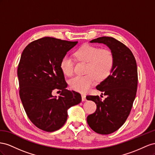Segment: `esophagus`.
Here are the masks:
<instances>
[{
  "label": "esophagus",
  "mask_w": 155,
  "mask_h": 155,
  "mask_svg": "<svg viewBox=\"0 0 155 155\" xmlns=\"http://www.w3.org/2000/svg\"><path fill=\"white\" fill-rule=\"evenodd\" d=\"M82 101H85L86 100V95L82 94Z\"/></svg>",
  "instance_id": "1"
}]
</instances>
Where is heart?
<instances>
[{
  "label": "heart",
  "instance_id": "obj_1",
  "mask_svg": "<svg viewBox=\"0 0 155 155\" xmlns=\"http://www.w3.org/2000/svg\"><path fill=\"white\" fill-rule=\"evenodd\" d=\"M74 56L76 60L87 63L86 73L87 74L76 76L69 81L70 87L77 91H87L95 83L96 77L100 80L106 78L114 68V56L108 48L86 44L75 51ZM60 68L65 75L71 77L73 74V59L68 55H64L61 59Z\"/></svg>",
  "mask_w": 155,
  "mask_h": 155
}]
</instances>
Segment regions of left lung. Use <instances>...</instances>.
Segmentation results:
<instances>
[{
  "instance_id": "obj_1",
  "label": "left lung",
  "mask_w": 155,
  "mask_h": 155,
  "mask_svg": "<svg viewBox=\"0 0 155 155\" xmlns=\"http://www.w3.org/2000/svg\"><path fill=\"white\" fill-rule=\"evenodd\" d=\"M90 42L105 44L114 56L111 73L96 87L107 98L101 101L97 95L86 96L97 105L96 111L87 117L88 125L97 133L109 134L124 124L131 111L138 86L136 61L129 48L112 37H100Z\"/></svg>"
}]
</instances>
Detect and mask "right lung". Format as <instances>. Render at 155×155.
<instances>
[{
	"instance_id": "right-lung-1",
	"label": "right lung",
	"mask_w": 155,
	"mask_h": 155,
	"mask_svg": "<svg viewBox=\"0 0 155 155\" xmlns=\"http://www.w3.org/2000/svg\"><path fill=\"white\" fill-rule=\"evenodd\" d=\"M77 43L45 37L22 52L17 68L20 98L30 120L42 130L60 129L67 121L68 109L81 102L79 93L66 89L60 68L61 58ZM54 90L61 92L58 98L51 95Z\"/></svg>"
}]
</instances>
